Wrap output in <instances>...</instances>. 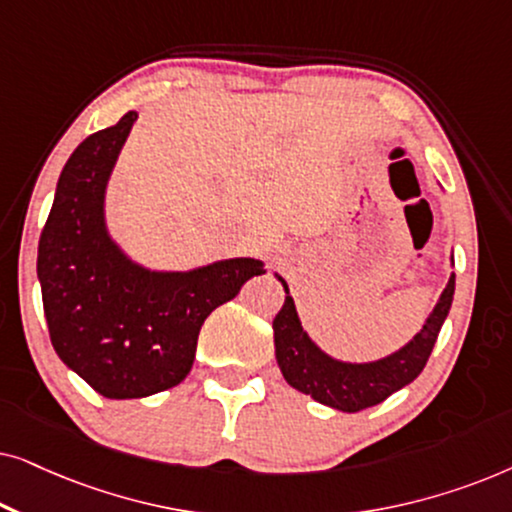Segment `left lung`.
Wrapping results in <instances>:
<instances>
[{
  "label": "left lung",
  "instance_id": "obj_1",
  "mask_svg": "<svg viewBox=\"0 0 512 512\" xmlns=\"http://www.w3.org/2000/svg\"><path fill=\"white\" fill-rule=\"evenodd\" d=\"M454 265V256L450 258ZM275 277L284 286V305L272 319L275 331V356L284 380L300 394L340 412H359L382 403L394 391L403 389L422 373L436 345L440 328L450 314L454 298V272L447 279L438 303L433 305L424 326L412 335V340L375 361H342L324 352L300 324L296 303H293L289 284L282 275Z\"/></svg>",
  "mask_w": 512,
  "mask_h": 512
}]
</instances>
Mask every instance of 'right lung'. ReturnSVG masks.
Returning a JSON list of instances; mask_svg holds the SVG:
<instances>
[{
    "mask_svg": "<svg viewBox=\"0 0 512 512\" xmlns=\"http://www.w3.org/2000/svg\"><path fill=\"white\" fill-rule=\"evenodd\" d=\"M137 111L76 146L39 237L37 277L55 354L104 398H144L191 373L200 328L263 275L258 258L151 270L109 233L107 186Z\"/></svg>",
    "mask_w": 512,
    "mask_h": 512,
    "instance_id": "1",
    "label": "right lung"
}]
</instances>
